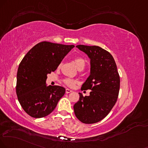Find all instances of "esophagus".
Returning <instances> with one entry per match:
<instances>
[{
  "label": "esophagus",
  "instance_id": "34e87169",
  "mask_svg": "<svg viewBox=\"0 0 148 148\" xmlns=\"http://www.w3.org/2000/svg\"><path fill=\"white\" fill-rule=\"evenodd\" d=\"M72 92V90H70V89L69 88H66V93H70V92Z\"/></svg>",
  "mask_w": 148,
  "mask_h": 148
}]
</instances>
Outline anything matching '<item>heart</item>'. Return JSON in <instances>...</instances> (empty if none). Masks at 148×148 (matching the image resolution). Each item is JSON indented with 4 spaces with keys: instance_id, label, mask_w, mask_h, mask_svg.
I'll return each mask as SVG.
<instances>
[{
    "instance_id": "obj_1",
    "label": "heart",
    "mask_w": 148,
    "mask_h": 148,
    "mask_svg": "<svg viewBox=\"0 0 148 148\" xmlns=\"http://www.w3.org/2000/svg\"><path fill=\"white\" fill-rule=\"evenodd\" d=\"M74 62L79 69H83L86 66V61L82 58H75L74 59ZM64 82L66 85H67L69 87H73L75 84V81L71 79V78H66V79H64Z\"/></svg>"
}]
</instances>
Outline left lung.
Masks as SVG:
<instances>
[{"mask_svg":"<svg viewBox=\"0 0 148 148\" xmlns=\"http://www.w3.org/2000/svg\"><path fill=\"white\" fill-rule=\"evenodd\" d=\"M90 60L89 77L82 90H91L90 95L79 94L73 108L76 117L86 124L105 118L115 104L120 87V77L114 58L110 53L98 46H76Z\"/></svg>","mask_w":148,"mask_h":148,"instance_id":"8db88e82","label":"left lung"}]
</instances>
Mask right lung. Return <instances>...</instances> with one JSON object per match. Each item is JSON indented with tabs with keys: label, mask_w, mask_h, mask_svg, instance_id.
Here are the masks:
<instances>
[{
	"label": "right lung",
	"mask_w": 148,
	"mask_h": 148,
	"mask_svg": "<svg viewBox=\"0 0 148 148\" xmlns=\"http://www.w3.org/2000/svg\"><path fill=\"white\" fill-rule=\"evenodd\" d=\"M74 45L42 42L25 55L18 66L16 95L23 110L34 118L51 113L65 93L60 86H47V74L53 72Z\"/></svg>",
	"instance_id": "obj_1"
}]
</instances>
